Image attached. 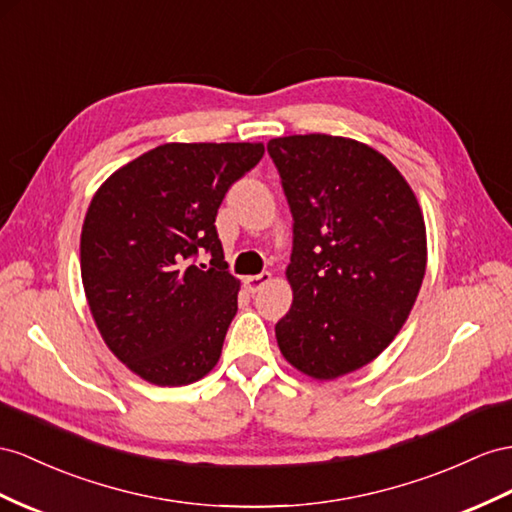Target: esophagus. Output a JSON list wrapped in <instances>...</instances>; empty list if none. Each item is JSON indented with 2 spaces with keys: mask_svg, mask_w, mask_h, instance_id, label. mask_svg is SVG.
<instances>
[{
  "mask_svg": "<svg viewBox=\"0 0 512 512\" xmlns=\"http://www.w3.org/2000/svg\"><path fill=\"white\" fill-rule=\"evenodd\" d=\"M270 281H272V274H270V272H261V274H255V277H246V279H244V285H246L248 292L255 294V292H259V290H264V287H266Z\"/></svg>",
  "mask_w": 512,
  "mask_h": 512,
  "instance_id": "1",
  "label": "esophagus"
}]
</instances>
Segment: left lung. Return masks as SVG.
Wrapping results in <instances>:
<instances>
[{
  "instance_id": "8db88e82",
  "label": "left lung",
  "mask_w": 512,
  "mask_h": 512,
  "mask_svg": "<svg viewBox=\"0 0 512 512\" xmlns=\"http://www.w3.org/2000/svg\"><path fill=\"white\" fill-rule=\"evenodd\" d=\"M268 153L294 218V300L274 333L298 372L333 381L374 361L409 318L426 272L422 207L383 153L352 138H272Z\"/></svg>"
}]
</instances>
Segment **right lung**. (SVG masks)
<instances>
[{"instance_id":"right-lung-1","label":"right lung","mask_w":512,"mask_h":512,"mask_svg":"<svg viewBox=\"0 0 512 512\" xmlns=\"http://www.w3.org/2000/svg\"><path fill=\"white\" fill-rule=\"evenodd\" d=\"M261 142H166L112 173L80 238L82 283L103 342L160 387L199 381L220 359L238 311L216 214ZM199 250L213 255L195 266Z\"/></svg>"}]
</instances>
